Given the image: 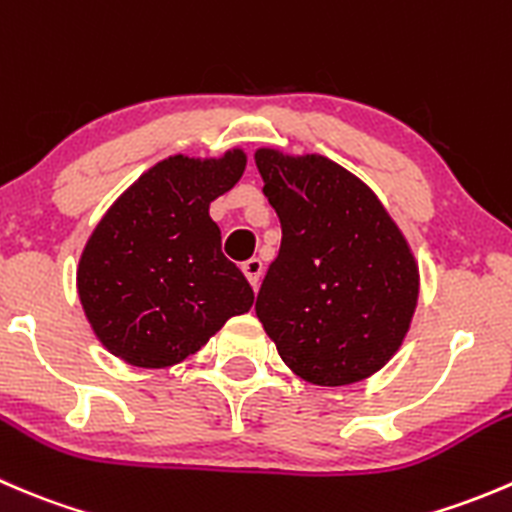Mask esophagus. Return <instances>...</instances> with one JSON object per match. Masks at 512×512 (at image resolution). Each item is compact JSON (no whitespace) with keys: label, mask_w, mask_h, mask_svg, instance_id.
Wrapping results in <instances>:
<instances>
[{"label":"esophagus","mask_w":512,"mask_h":512,"mask_svg":"<svg viewBox=\"0 0 512 512\" xmlns=\"http://www.w3.org/2000/svg\"><path fill=\"white\" fill-rule=\"evenodd\" d=\"M242 272H245L247 282H250L252 287H257L260 285V277H262V260L252 257V260L242 262Z\"/></svg>","instance_id":"1"}]
</instances>
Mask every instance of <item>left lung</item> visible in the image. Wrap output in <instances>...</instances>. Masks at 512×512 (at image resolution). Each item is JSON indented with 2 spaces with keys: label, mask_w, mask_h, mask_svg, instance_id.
Segmentation results:
<instances>
[{
  "label": "left lung",
  "mask_w": 512,
  "mask_h": 512,
  "mask_svg": "<svg viewBox=\"0 0 512 512\" xmlns=\"http://www.w3.org/2000/svg\"><path fill=\"white\" fill-rule=\"evenodd\" d=\"M282 225L255 312L282 361L317 386L376 374L399 352L418 302V265L374 190L334 160L255 153Z\"/></svg>",
  "instance_id": "left-lung-1"
}]
</instances>
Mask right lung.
<instances>
[{
	"label": "right lung",
	"mask_w": 512,
	"mask_h": 512,
	"mask_svg": "<svg viewBox=\"0 0 512 512\" xmlns=\"http://www.w3.org/2000/svg\"><path fill=\"white\" fill-rule=\"evenodd\" d=\"M247 156H170L141 175L91 232L76 289L98 342L118 359L163 369L188 359L255 302L220 250L210 203L245 173Z\"/></svg>",
	"instance_id": "add662e5"
}]
</instances>
